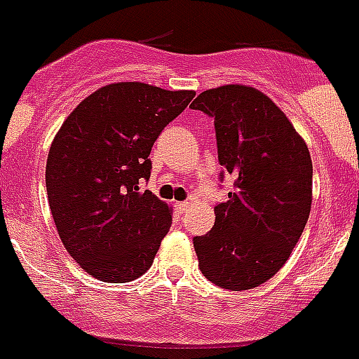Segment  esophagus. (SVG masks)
I'll return each mask as SVG.
<instances>
[{"label": "esophagus", "instance_id": "1", "mask_svg": "<svg viewBox=\"0 0 359 359\" xmlns=\"http://www.w3.org/2000/svg\"><path fill=\"white\" fill-rule=\"evenodd\" d=\"M176 208H178V211H181V212H183V211H187V209H188V202H176Z\"/></svg>", "mask_w": 359, "mask_h": 359}]
</instances>
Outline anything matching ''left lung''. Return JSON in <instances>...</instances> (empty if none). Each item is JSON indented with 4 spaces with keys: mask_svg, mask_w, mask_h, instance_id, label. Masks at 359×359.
<instances>
[{
    "mask_svg": "<svg viewBox=\"0 0 359 359\" xmlns=\"http://www.w3.org/2000/svg\"><path fill=\"white\" fill-rule=\"evenodd\" d=\"M215 118L218 161L233 176L215 225L194 237L205 279L232 292L257 288L288 260L309 219L312 161L285 113L264 92L223 85L190 104Z\"/></svg>",
    "mask_w": 359,
    "mask_h": 359,
    "instance_id": "1",
    "label": "left lung"
}]
</instances>
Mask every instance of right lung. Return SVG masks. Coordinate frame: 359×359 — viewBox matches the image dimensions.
Listing matches in <instances>:
<instances>
[{
    "mask_svg": "<svg viewBox=\"0 0 359 359\" xmlns=\"http://www.w3.org/2000/svg\"><path fill=\"white\" fill-rule=\"evenodd\" d=\"M194 90L141 81L104 85L64 120L47 158L48 204L60 241L99 281L127 283L154 264L172 223L171 209L140 181L150 151Z\"/></svg>",
    "mask_w": 359,
    "mask_h": 359,
    "instance_id": "add662e5",
    "label": "right lung"
}]
</instances>
